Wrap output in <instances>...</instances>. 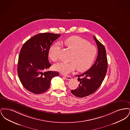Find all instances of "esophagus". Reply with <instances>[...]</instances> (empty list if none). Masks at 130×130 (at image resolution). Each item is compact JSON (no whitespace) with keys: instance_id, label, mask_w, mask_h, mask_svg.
Segmentation results:
<instances>
[{"instance_id":"obj_1","label":"esophagus","mask_w":130,"mask_h":130,"mask_svg":"<svg viewBox=\"0 0 130 130\" xmlns=\"http://www.w3.org/2000/svg\"><path fill=\"white\" fill-rule=\"evenodd\" d=\"M64 77L67 79V80H71L72 79L71 77L70 76H69V75H65V76H64Z\"/></svg>"}]
</instances>
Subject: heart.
I'll list each match as a JSON object with an SVG mask.
<instances>
[{"label": "heart", "instance_id": "obj_1", "mask_svg": "<svg viewBox=\"0 0 130 130\" xmlns=\"http://www.w3.org/2000/svg\"><path fill=\"white\" fill-rule=\"evenodd\" d=\"M64 45L72 51L70 62H59L54 66L55 69L63 74H67L77 68L79 72H83L90 68L96 55L97 51L93 44L85 39L74 36L68 37L63 41ZM59 46L57 44L52 45L48 52L50 59L55 62L57 59Z\"/></svg>", "mask_w": 130, "mask_h": 130}]
</instances>
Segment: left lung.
<instances>
[{
	"instance_id": "8db88e82",
	"label": "left lung",
	"mask_w": 130,
	"mask_h": 130,
	"mask_svg": "<svg viewBox=\"0 0 130 130\" xmlns=\"http://www.w3.org/2000/svg\"><path fill=\"white\" fill-rule=\"evenodd\" d=\"M98 48V55L93 66L87 71L77 75L79 86L71 93L78 98H83L94 93L104 80L108 68L105 47L93 36Z\"/></svg>"
}]
</instances>
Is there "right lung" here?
Wrapping results in <instances>:
<instances>
[{
    "mask_svg": "<svg viewBox=\"0 0 130 130\" xmlns=\"http://www.w3.org/2000/svg\"><path fill=\"white\" fill-rule=\"evenodd\" d=\"M61 36L49 32L40 33L28 40L19 53L18 73L22 85L35 94L46 92L50 86L52 79L57 72H44L51 65L48 52L53 42Z\"/></svg>",
    "mask_w": 130,
    "mask_h": 130,
    "instance_id": "right-lung-1",
    "label": "right lung"
}]
</instances>
